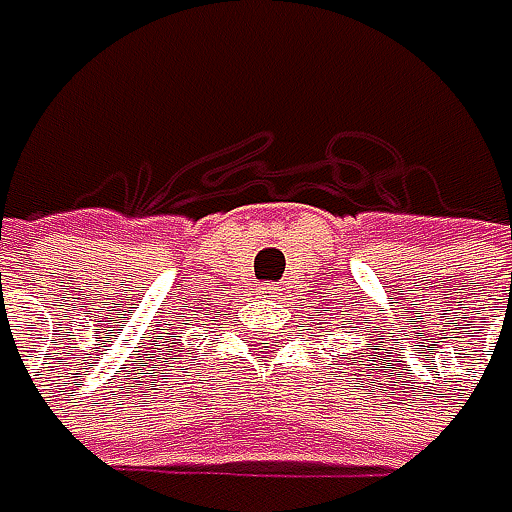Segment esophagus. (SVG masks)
Here are the masks:
<instances>
[{
    "label": "esophagus",
    "instance_id": "1",
    "mask_svg": "<svg viewBox=\"0 0 512 512\" xmlns=\"http://www.w3.org/2000/svg\"><path fill=\"white\" fill-rule=\"evenodd\" d=\"M262 294H276V285L273 282H268V285H262Z\"/></svg>",
    "mask_w": 512,
    "mask_h": 512
}]
</instances>
